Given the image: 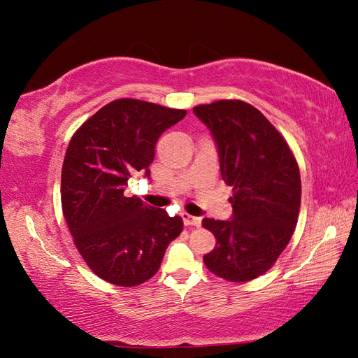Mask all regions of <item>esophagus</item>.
I'll list each match as a JSON object with an SVG mask.
<instances>
[{
  "label": "esophagus",
  "instance_id": "1",
  "mask_svg": "<svg viewBox=\"0 0 358 358\" xmlns=\"http://www.w3.org/2000/svg\"><path fill=\"white\" fill-rule=\"evenodd\" d=\"M183 220H185V224L186 226H196V227H199L201 224V218L192 217V215H189V214H183Z\"/></svg>",
  "mask_w": 358,
  "mask_h": 358
}]
</instances>
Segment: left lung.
Returning a JSON list of instances; mask_svg holds the SVG:
<instances>
[{"mask_svg":"<svg viewBox=\"0 0 358 358\" xmlns=\"http://www.w3.org/2000/svg\"><path fill=\"white\" fill-rule=\"evenodd\" d=\"M194 113L217 143L220 171L232 186L231 220L204 218L217 246L203 257L217 277L243 283L263 275L291 240L300 212L301 181L286 140L254 106L220 100Z\"/></svg>","mask_w":358,"mask_h":358,"instance_id":"left-lung-1","label":"left lung"}]
</instances>
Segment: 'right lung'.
Returning <instances> with one entry per match:
<instances>
[{
    "label": "right lung",
    "instance_id": "add662e5",
    "mask_svg": "<svg viewBox=\"0 0 358 358\" xmlns=\"http://www.w3.org/2000/svg\"><path fill=\"white\" fill-rule=\"evenodd\" d=\"M186 110L121 98L81 124L66 150L62 206L83 260L108 283L132 287L154 277L183 220L126 196L129 178L149 177L155 144Z\"/></svg>",
    "mask_w": 358,
    "mask_h": 358
}]
</instances>
